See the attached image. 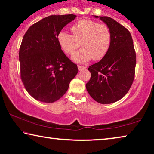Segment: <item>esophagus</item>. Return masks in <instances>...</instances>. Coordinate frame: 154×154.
<instances>
[{"label":"esophagus","mask_w":154,"mask_h":154,"mask_svg":"<svg viewBox=\"0 0 154 154\" xmlns=\"http://www.w3.org/2000/svg\"><path fill=\"white\" fill-rule=\"evenodd\" d=\"M77 67H78V69H79V71H82V70L85 69V66H81V65H78Z\"/></svg>","instance_id":"esophagus-1"}]
</instances>
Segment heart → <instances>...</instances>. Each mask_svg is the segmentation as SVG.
I'll use <instances>...</instances> for the list:
<instances>
[{
  "label": "heart",
  "instance_id": "b5f03b06",
  "mask_svg": "<svg viewBox=\"0 0 154 154\" xmlns=\"http://www.w3.org/2000/svg\"><path fill=\"white\" fill-rule=\"evenodd\" d=\"M72 35L60 32L58 41L65 53L72 55L81 45L83 48L72 56L78 62H85L93 58L100 60L107 54L110 48L111 35L107 26L95 21L81 20L71 27Z\"/></svg>",
  "mask_w": 154,
  "mask_h": 154
}]
</instances>
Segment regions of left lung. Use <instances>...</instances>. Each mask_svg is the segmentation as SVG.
Wrapping results in <instances>:
<instances>
[{"label":"left lung","mask_w":154,"mask_h":154,"mask_svg":"<svg viewBox=\"0 0 154 154\" xmlns=\"http://www.w3.org/2000/svg\"><path fill=\"white\" fill-rule=\"evenodd\" d=\"M100 17L107 25L111 41L105 56L88 68L91 77L86 89L96 102L111 104L123 98L133 83L136 52L127 28L111 17Z\"/></svg>","instance_id":"1"}]
</instances>
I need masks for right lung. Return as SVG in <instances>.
<instances>
[{"mask_svg": "<svg viewBox=\"0 0 154 154\" xmlns=\"http://www.w3.org/2000/svg\"><path fill=\"white\" fill-rule=\"evenodd\" d=\"M73 14L49 15L28 28L19 52L20 77L29 94L37 100L51 103L68 90L78 69L65 55L58 35L75 20Z\"/></svg>", "mask_w": 154, "mask_h": 154, "instance_id": "right-lung-1", "label": "right lung"}]
</instances>
